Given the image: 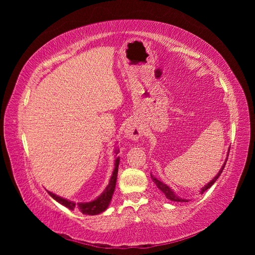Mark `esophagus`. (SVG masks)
Here are the masks:
<instances>
[{
	"mask_svg": "<svg viewBox=\"0 0 255 255\" xmlns=\"http://www.w3.org/2000/svg\"><path fill=\"white\" fill-rule=\"evenodd\" d=\"M142 136V128L139 123L135 121L128 122L125 128V137L129 140H138Z\"/></svg>",
	"mask_w": 255,
	"mask_h": 255,
	"instance_id": "1",
	"label": "esophagus"
}]
</instances>
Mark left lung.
<instances>
[{"instance_id": "1", "label": "left lung", "mask_w": 255, "mask_h": 255, "mask_svg": "<svg viewBox=\"0 0 255 255\" xmlns=\"http://www.w3.org/2000/svg\"><path fill=\"white\" fill-rule=\"evenodd\" d=\"M229 151H230V150H229ZM227 156H229V153H228V155H227ZM227 160H228V157L226 158V160H225V164H223V166L221 167V169L219 170V172L217 173V175H216L211 182H208L206 185H204V187H202V188H201V191H200V194H203V192H204L205 190H207L208 188L212 187V186H213V184H214L216 181H217V179H218V177L220 176V174L222 173L223 168H225V166H226V164H227ZM151 177H152V181L156 184L157 188H159V189H160V191H163V194L166 196V198H167V199L171 200V201H175V202H188V200H186V199H182V198H180V197H177V196L174 194V191H173L170 187H169L168 185H166V184H164L163 182H160L159 180H157L155 176H153V175L151 174Z\"/></svg>"}]
</instances>
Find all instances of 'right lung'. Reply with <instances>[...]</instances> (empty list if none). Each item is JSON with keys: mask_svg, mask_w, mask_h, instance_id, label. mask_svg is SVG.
Here are the masks:
<instances>
[{"mask_svg": "<svg viewBox=\"0 0 255 255\" xmlns=\"http://www.w3.org/2000/svg\"><path fill=\"white\" fill-rule=\"evenodd\" d=\"M118 150H115L116 155H117ZM119 161H120V157H117L115 159V167H114V171L113 174L111 176V180L109 185H107L106 188L104 189V191L100 195L98 198H96L95 200H92L90 202H73L70 201V200H67L61 198L55 194H53L51 191H48V194L54 199L56 200L58 203H60L61 205H64L66 207H68L69 210L71 211H79L84 215H98L101 214L104 211H106V208L109 207L111 201H112V197L114 195L115 191V187H116V182H117V175H118V167H119Z\"/></svg>", "mask_w": 255, "mask_h": 255, "instance_id": "right-lung-1", "label": "right lung"}]
</instances>
